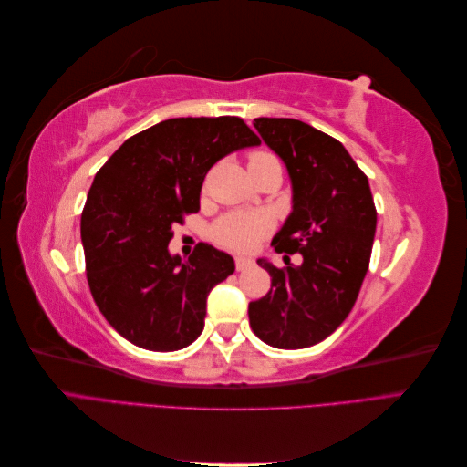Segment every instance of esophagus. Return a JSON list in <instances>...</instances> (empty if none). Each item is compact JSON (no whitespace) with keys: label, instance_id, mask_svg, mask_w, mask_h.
Returning <instances> with one entry per match:
<instances>
[{"label":"esophagus","instance_id":"esophagus-1","mask_svg":"<svg viewBox=\"0 0 467 467\" xmlns=\"http://www.w3.org/2000/svg\"><path fill=\"white\" fill-rule=\"evenodd\" d=\"M253 266V259L247 257H235V268L237 271H245V268Z\"/></svg>","mask_w":467,"mask_h":467}]
</instances>
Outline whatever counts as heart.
Here are the masks:
<instances>
[{
  "label": "heart",
  "instance_id": "heart-1",
  "mask_svg": "<svg viewBox=\"0 0 467 467\" xmlns=\"http://www.w3.org/2000/svg\"><path fill=\"white\" fill-rule=\"evenodd\" d=\"M275 160L271 153L257 151L249 158V165ZM271 223L265 216L259 214H228L220 218L214 228H212V235L216 242L223 247H230L235 251H249L257 245L261 237L268 234Z\"/></svg>",
  "mask_w": 467,
  "mask_h": 467
}]
</instances>
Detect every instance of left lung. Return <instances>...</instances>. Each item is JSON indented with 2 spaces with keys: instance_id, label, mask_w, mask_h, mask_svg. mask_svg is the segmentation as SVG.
<instances>
[{
  "instance_id": "1",
  "label": "left lung",
  "mask_w": 467,
  "mask_h": 467,
  "mask_svg": "<svg viewBox=\"0 0 467 467\" xmlns=\"http://www.w3.org/2000/svg\"><path fill=\"white\" fill-rule=\"evenodd\" d=\"M263 142L285 161L292 212L273 237L285 268L259 259L271 290L249 304L263 343L306 348L327 338L355 306L370 265L376 206L366 177L338 140L294 119H255ZM300 252L292 265L288 254Z\"/></svg>"
}]
</instances>
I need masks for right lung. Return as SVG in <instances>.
I'll return each instance as SVG.
<instances>
[{
	"label": "right lung",
	"instance_id": "1",
	"mask_svg": "<svg viewBox=\"0 0 467 467\" xmlns=\"http://www.w3.org/2000/svg\"><path fill=\"white\" fill-rule=\"evenodd\" d=\"M259 144L237 117L169 119L126 140L99 169L81 244L93 300L126 341L171 352L199 338L208 294L235 263L208 244L187 261L167 245L175 225L199 212L208 169Z\"/></svg>",
	"mask_w": 467,
	"mask_h": 467
}]
</instances>
